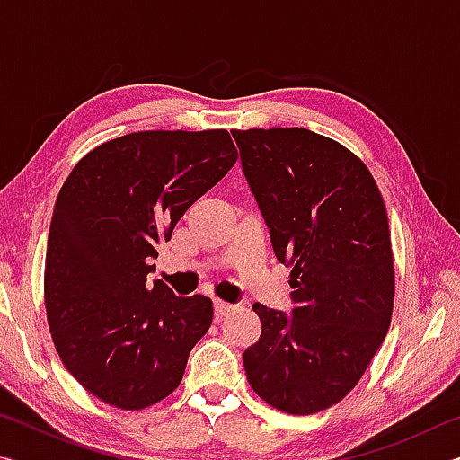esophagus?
Wrapping results in <instances>:
<instances>
[{"label": "esophagus", "mask_w": 460, "mask_h": 460, "mask_svg": "<svg viewBox=\"0 0 460 460\" xmlns=\"http://www.w3.org/2000/svg\"><path fill=\"white\" fill-rule=\"evenodd\" d=\"M213 306H215V316L217 318L225 316V314L231 313V310H233V305H229V302H223V300H215Z\"/></svg>", "instance_id": "34e87169"}]
</instances>
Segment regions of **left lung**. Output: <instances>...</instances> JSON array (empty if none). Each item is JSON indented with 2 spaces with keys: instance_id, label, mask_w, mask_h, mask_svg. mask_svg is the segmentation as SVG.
<instances>
[{
  "instance_id": "1",
  "label": "left lung",
  "mask_w": 460,
  "mask_h": 460,
  "mask_svg": "<svg viewBox=\"0 0 460 460\" xmlns=\"http://www.w3.org/2000/svg\"><path fill=\"white\" fill-rule=\"evenodd\" d=\"M241 166L290 266L294 310L255 302L261 334L243 353L249 385L271 408L308 416L359 384L394 313L384 199L361 158L305 128L233 129Z\"/></svg>"
}]
</instances>
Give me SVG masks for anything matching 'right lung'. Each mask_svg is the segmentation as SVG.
<instances>
[{
	"mask_svg": "<svg viewBox=\"0 0 460 460\" xmlns=\"http://www.w3.org/2000/svg\"><path fill=\"white\" fill-rule=\"evenodd\" d=\"M237 162L227 129L136 131L76 162L54 205L44 305L71 376L109 406L144 410L181 385L213 302L181 298L155 271L158 245Z\"/></svg>",
	"mask_w": 460,
	"mask_h": 460,
	"instance_id": "right-lung-1",
	"label": "right lung"
}]
</instances>
